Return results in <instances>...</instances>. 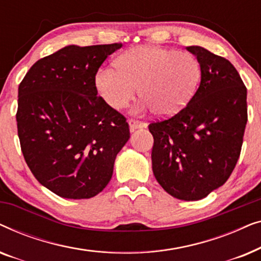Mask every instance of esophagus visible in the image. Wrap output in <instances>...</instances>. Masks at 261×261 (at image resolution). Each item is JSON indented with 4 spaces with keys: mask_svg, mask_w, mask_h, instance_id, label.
Returning a JSON list of instances; mask_svg holds the SVG:
<instances>
[{
    "mask_svg": "<svg viewBox=\"0 0 261 261\" xmlns=\"http://www.w3.org/2000/svg\"><path fill=\"white\" fill-rule=\"evenodd\" d=\"M128 123H129V129L132 132L138 129V128L146 127L145 122H142V121H139V120H135V119H129L128 120Z\"/></svg>",
    "mask_w": 261,
    "mask_h": 261,
    "instance_id": "esophagus-1",
    "label": "esophagus"
}]
</instances>
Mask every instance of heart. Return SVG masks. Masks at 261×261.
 <instances>
[{"label":"heart","mask_w":261,"mask_h":261,"mask_svg":"<svg viewBox=\"0 0 261 261\" xmlns=\"http://www.w3.org/2000/svg\"><path fill=\"white\" fill-rule=\"evenodd\" d=\"M114 69L95 77L98 94L113 109H122L137 95L156 115L170 116L183 109L201 78L198 60L189 52L158 46H138L120 55Z\"/></svg>","instance_id":"1"}]
</instances>
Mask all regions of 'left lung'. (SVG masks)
Returning <instances> with one entry per match:
<instances>
[{
  "label": "left lung",
  "mask_w": 261,
  "mask_h": 261,
  "mask_svg": "<svg viewBox=\"0 0 261 261\" xmlns=\"http://www.w3.org/2000/svg\"><path fill=\"white\" fill-rule=\"evenodd\" d=\"M201 66L197 91L180 112L151 122L152 169L164 190L197 201L226 183L240 156L247 123V89L233 64L189 46Z\"/></svg>",
  "instance_id": "left-lung-1"
}]
</instances>
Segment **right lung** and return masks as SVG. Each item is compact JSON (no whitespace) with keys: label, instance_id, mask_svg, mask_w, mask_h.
Listing matches in <instances>:
<instances>
[{"label":"right lung","instance_id":"obj_1","mask_svg":"<svg viewBox=\"0 0 261 261\" xmlns=\"http://www.w3.org/2000/svg\"><path fill=\"white\" fill-rule=\"evenodd\" d=\"M121 46H66L39 59L19 85L23 158L39 183L60 197L99 194L129 139L127 119L97 96L95 84L103 62Z\"/></svg>","mask_w":261,"mask_h":261}]
</instances>
